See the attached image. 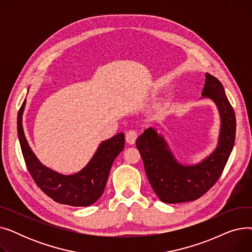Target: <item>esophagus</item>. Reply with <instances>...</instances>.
Returning <instances> with one entry per match:
<instances>
[{"label":"esophagus","mask_w":252,"mask_h":252,"mask_svg":"<svg viewBox=\"0 0 252 252\" xmlns=\"http://www.w3.org/2000/svg\"><path fill=\"white\" fill-rule=\"evenodd\" d=\"M138 138V133L136 130L130 129L128 131H126V141L129 144V145H134L136 143V140Z\"/></svg>","instance_id":"obj_1"}]
</instances>
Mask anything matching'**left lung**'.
<instances>
[{"instance_id": "1", "label": "left lung", "mask_w": 252, "mask_h": 252, "mask_svg": "<svg viewBox=\"0 0 252 252\" xmlns=\"http://www.w3.org/2000/svg\"><path fill=\"white\" fill-rule=\"evenodd\" d=\"M202 96L213 100L220 115L218 147L200 163L184 165L178 162L167 143L155 128L149 127L137 139L136 146L142 156L151 187L164 203L194 201L204 195L220 179L232 152L236 117L221 83L205 73Z\"/></svg>"}]
</instances>
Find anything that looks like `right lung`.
<instances>
[{
  "instance_id": "add662e5",
  "label": "right lung",
  "mask_w": 252,
  "mask_h": 252,
  "mask_svg": "<svg viewBox=\"0 0 252 252\" xmlns=\"http://www.w3.org/2000/svg\"><path fill=\"white\" fill-rule=\"evenodd\" d=\"M25 103L26 100L23 101L18 111L17 131L26 167L37 187L61 204L89 206L95 203L104 192L115 157L125 148L124 133L102 142L91 161L81 171L64 176L43 165L32 151L22 126Z\"/></svg>"
}]
</instances>
